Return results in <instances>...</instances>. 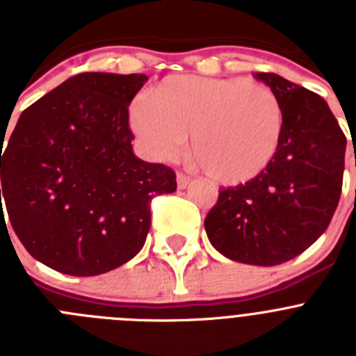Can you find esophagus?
Segmentation results:
<instances>
[{"mask_svg": "<svg viewBox=\"0 0 356 356\" xmlns=\"http://www.w3.org/2000/svg\"><path fill=\"white\" fill-rule=\"evenodd\" d=\"M176 184H178V188H187V185L191 184V178L184 175V172H178L176 175Z\"/></svg>", "mask_w": 356, "mask_h": 356, "instance_id": "esophagus-1", "label": "esophagus"}]
</instances>
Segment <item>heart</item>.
I'll return each instance as SVG.
<instances>
[{"mask_svg": "<svg viewBox=\"0 0 356 356\" xmlns=\"http://www.w3.org/2000/svg\"><path fill=\"white\" fill-rule=\"evenodd\" d=\"M130 124L147 155L175 159L191 134V159L210 180L238 185L271 163L284 131L275 90L241 78L175 74L131 103Z\"/></svg>", "mask_w": 356, "mask_h": 356, "instance_id": "obj_1", "label": "heart"}]
</instances>
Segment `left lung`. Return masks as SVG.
<instances>
[{
  "label": "left lung",
  "instance_id": "obj_1",
  "mask_svg": "<svg viewBox=\"0 0 356 356\" xmlns=\"http://www.w3.org/2000/svg\"><path fill=\"white\" fill-rule=\"evenodd\" d=\"M284 108V131L257 178L219 191L205 217L213 248L226 259L278 266L325 234L341 200L346 135L328 103L275 72H254Z\"/></svg>",
  "mask_w": 356,
  "mask_h": 356
}]
</instances>
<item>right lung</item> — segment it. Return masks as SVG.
I'll list each match as a JSON object with an SVG mask.
<instances>
[{"label":"right lung","mask_w":356,"mask_h":356,"mask_svg":"<svg viewBox=\"0 0 356 356\" xmlns=\"http://www.w3.org/2000/svg\"><path fill=\"white\" fill-rule=\"evenodd\" d=\"M146 81L81 72L24 110L5 151L1 137V219L3 197L44 266L96 276L127 264L146 242L151 200L176 191L171 168L134 155L128 105Z\"/></svg>","instance_id":"add662e5"}]
</instances>
